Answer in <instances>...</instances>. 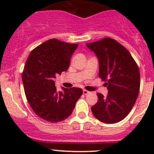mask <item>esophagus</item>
Segmentation results:
<instances>
[{
    "instance_id": "esophagus-1",
    "label": "esophagus",
    "mask_w": 154,
    "mask_h": 154,
    "mask_svg": "<svg viewBox=\"0 0 154 154\" xmlns=\"http://www.w3.org/2000/svg\"><path fill=\"white\" fill-rule=\"evenodd\" d=\"M88 93H89V91H87V90H86V89H83V94H85V95H86V94H88Z\"/></svg>"
}]
</instances>
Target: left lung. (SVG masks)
<instances>
[{
	"mask_svg": "<svg viewBox=\"0 0 154 154\" xmlns=\"http://www.w3.org/2000/svg\"><path fill=\"white\" fill-rule=\"evenodd\" d=\"M86 46L97 56L99 77L106 81L109 90L106 97L97 93L98 100L91 112L103 123H117L131 111L139 95V68L130 52L112 38H104Z\"/></svg>",
	"mask_w": 154,
	"mask_h": 154,
	"instance_id": "8db88e82",
	"label": "left lung"
}]
</instances>
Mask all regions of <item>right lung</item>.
<instances>
[{"mask_svg":"<svg viewBox=\"0 0 154 154\" xmlns=\"http://www.w3.org/2000/svg\"><path fill=\"white\" fill-rule=\"evenodd\" d=\"M77 44L50 39L32 50L24 65L22 82L26 97L34 112L49 122H60L71 116L83 94L73 87L58 91L56 76L66 71Z\"/></svg>","mask_w":154,"mask_h":154,"instance_id":"1","label":"right lung"}]
</instances>
